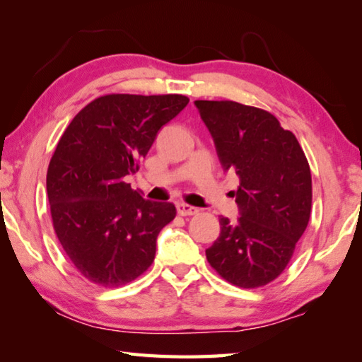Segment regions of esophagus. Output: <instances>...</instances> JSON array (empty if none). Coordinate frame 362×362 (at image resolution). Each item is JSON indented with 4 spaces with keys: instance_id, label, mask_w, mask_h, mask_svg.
I'll list each match as a JSON object with an SVG mask.
<instances>
[{
    "instance_id": "obj_1",
    "label": "esophagus",
    "mask_w": 362,
    "mask_h": 362,
    "mask_svg": "<svg viewBox=\"0 0 362 362\" xmlns=\"http://www.w3.org/2000/svg\"><path fill=\"white\" fill-rule=\"evenodd\" d=\"M177 212L180 214V216H194V214H198V209L193 206H188L185 203H177Z\"/></svg>"
}]
</instances>
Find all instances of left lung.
Here are the masks:
<instances>
[{
  "mask_svg": "<svg viewBox=\"0 0 362 362\" xmlns=\"http://www.w3.org/2000/svg\"><path fill=\"white\" fill-rule=\"evenodd\" d=\"M225 173H236L240 218H220L207 262L228 283L265 286L287 267L311 212V173L291 131L265 110L231 100H194Z\"/></svg>",
  "mask_w": 362,
  "mask_h": 362,
  "instance_id": "1",
  "label": "left lung"
}]
</instances>
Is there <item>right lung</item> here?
Masks as SVG:
<instances>
[{"label": "right lung", "mask_w": 362, "mask_h": 362, "mask_svg": "<svg viewBox=\"0 0 362 362\" xmlns=\"http://www.w3.org/2000/svg\"><path fill=\"white\" fill-rule=\"evenodd\" d=\"M185 95L112 94L86 105L49 163L46 188L56 235L90 283L118 287L151 265L156 238L175 217L173 203L144 199L126 183Z\"/></svg>", "instance_id": "obj_1"}]
</instances>
